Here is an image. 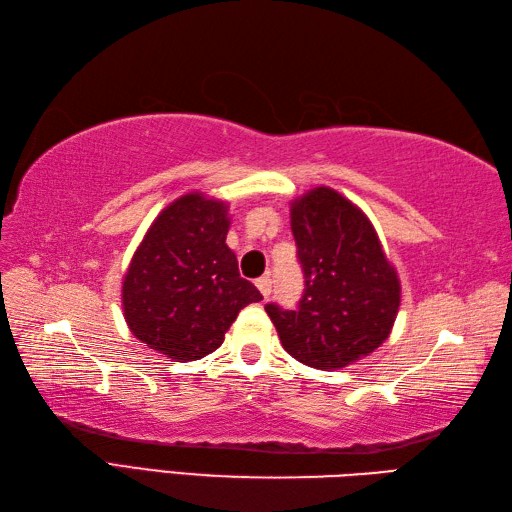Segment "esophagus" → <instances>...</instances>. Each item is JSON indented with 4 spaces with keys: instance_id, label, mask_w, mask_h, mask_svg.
I'll list each match as a JSON object with an SVG mask.
<instances>
[{
    "instance_id": "esophagus-1",
    "label": "esophagus",
    "mask_w": 512,
    "mask_h": 512,
    "mask_svg": "<svg viewBox=\"0 0 512 512\" xmlns=\"http://www.w3.org/2000/svg\"><path fill=\"white\" fill-rule=\"evenodd\" d=\"M255 286L259 288V292H262L264 299H268L270 292H273V281H270V277H259V279L255 281Z\"/></svg>"
}]
</instances>
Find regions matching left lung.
<instances>
[{
	"label": "left lung",
	"instance_id": "1",
	"mask_svg": "<svg viewBox=\"0 0 512 512\" xmlns=\"http://www.w3.org/2000/svg\"><path fill=\"white\" fill-rule=\"evenodd\" d=\"M290 228L306 275L297 310L268 303L284 350L314 369H343L387 341L400 277L369 217L332 187L290 202Z\"/></svg>",
	"mask_w": 512,
	"mask_h": 512
}]
</instances>
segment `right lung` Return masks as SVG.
Segmentation results:
<instances>
[{
	"label": "right lung",
	"instance_id": "add662e5",
	"mask_svg": "<svg viewBox=\"0 0 512 512\" xmlns=\"http://www.w3.org/2000/svg\"><path fill=\"white\" fill-rule=\"evenodd\" d=\"M228 202L189 191L167 204L129 262L121 303L127 328L176 363L198 361L224 343L248 303L264 297L239 277L226 244Z\"/></svg>",
	"mask_w": 512,
	"mask_h": 512
}]
</instances>
